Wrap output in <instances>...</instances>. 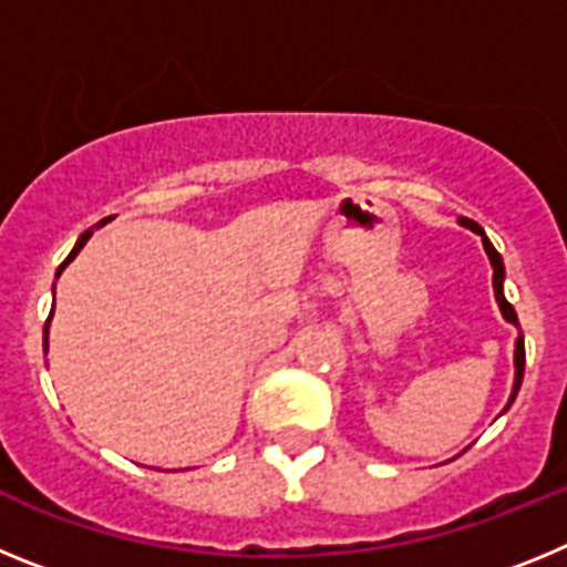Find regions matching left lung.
Segmentation results:
<instances>
[{"label":"left lung","instance_id":"left-lung-1","mask_svg":"<svg viewBox=\"0 0 567 567\" xmlns=\"http://www.w3.org/2000/svg\"><path fill=\"white\" fill-rule=\"evenodd\" d=\"M460 227L471 229V233H477L480 238H483V247H485V255H488L491 260V269H494V298H497V307L499 312H503V318L508 320V323H514V327L519 329V320H517V312H514V307H511L508 300H505V292H503V284H505V267H503V258H499V252L494 249V244L488 240V235H485V229L480 227L477 221H471V218H460ZM523 372H525V340L523 334L517 338V343H514V385H511V398L508 403H505V409L499 414L508 412V405L514 403V398H517L519 385H523Z\"/></svg>","mask_w":567,"mask_h":567}]
</instances>
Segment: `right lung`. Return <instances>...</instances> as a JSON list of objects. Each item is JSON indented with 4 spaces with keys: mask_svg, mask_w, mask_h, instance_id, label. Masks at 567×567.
<instances>
[{
    "mask_svg": "<svg viewBox=\"0 0 567 567\" xmlns=\"http://www.w3.org/2000/svg\"><path fill=\"white\" fill-rule=\"evenodd\" d=\"M104 221H110V218H104ZM104 221H99V224H96V227H90V229H87V233H82V235H79V240H76V247L70 249V255H68V258H64V264H62V267H59V269H56V278H59V275H62V269H64V267H68L70 260L76 258V255H79V249H82V247H84V244H87V240H90V235H93V229L104 227ZM50 320H53V312H50L48 323H44V354H48V338H50Z\"/></svg>",
    "mask_w": 567,
    "mask_h": 567,
    "instance_id": "right-lung-1",
    "label": "right lung"
}]
</instances>
